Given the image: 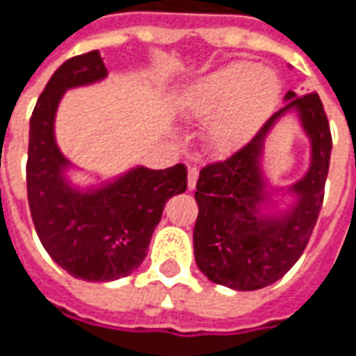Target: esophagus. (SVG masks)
<instances>
[{
  "mask_svg": "<svg viewBox=\"0 0 356 356\" xmlns=\"http://www.w3.org/2000/svg\"><path fill=\"white\" fill-rule=\"evenodd\" d=\"M197 176H200V168H197V166H190V168H188V188H190V190L195 188Z\"/></svg>",
  "mask_w": 356,
  "mask_h": 356,
  "instance_id": "34e87169",
  "label": "esophagus"
}]
</instances>
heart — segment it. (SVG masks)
I'll return each instance as SVG.
<instances>
[{
	"mask_svg": "<svg viewBox=\"0 0 356 356\" xmlns=\"http://www.w3.org/2000/svg\"><path fill=\"white\" fill-rule=\"evenodd\" d=\"M281 83L269 70L250 61H232L197 81L184 97L190 120H213L205 134L211 151L232 153L257 131L273 112Z\"/></svg>",
	"mask_w": 356,
	"mask_h": 356,
	"instance_id": "heart-1",
	"label": "heart"
}]
</instances>
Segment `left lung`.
<instances>
[{
    "mask_svg": "<svg viewBox=\"0 0 356 356\" xmlns=\"http://www.w3.org/2000/svg\"><path fill=\"white\" fill-rule=\"evenodd\" d=\"M275 112L244 147L229 159L203 166L195 184L200 205L193 227V254L203 275L234 291H256L285 275L302 256L323 203L332 156V131L322 100L312 92ZM295 107L313 145V163L302 181L291 186L296 207L283 218H261L266 201L259 156L270 126Z\"/></svg>",
    "mask_w": 356,
    "mask_h": 356,
    "instance_id": "left-lung-1",
    "label": "left lung"
}]
</instances>
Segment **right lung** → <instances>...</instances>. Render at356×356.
Wrapping results in <instances>:
<instances>
[{
  "label": "right lung",
  "instance_id": "obj_1",
  "mask_svg": "<svg viewBox=\"0 0 356 356\" xmlns=\"http://www.w3.org/2000/svg\"><path fill=\"white\" fill-rule=\"evenodd\" d=\"M106 77L99 50L67 60L36 100L29 131L26 193L34 229L50 257L83 281H114L143 264L164 203L186 192L188 170L134 168L92 192L73 190L63 178L67 159L54 137L63 92Z\"/></svg>",
  "mask_w": 356,
  "mask_h": 356
}]
</instances>
